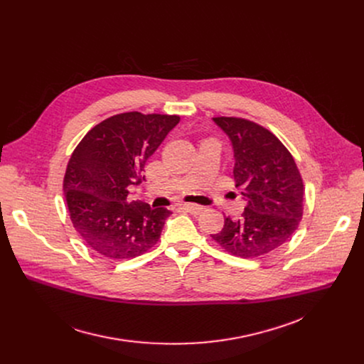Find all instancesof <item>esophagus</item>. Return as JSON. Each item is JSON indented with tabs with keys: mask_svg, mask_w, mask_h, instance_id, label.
Instances as JSON below:
<instances>
[{
	"mask_svg": "<svg viewBox=\"0 0 364 364\" xmlns=\"http://www.w3.org/2000/svg\"><path fill=\"white\" fill-rule=\"evenodd\" d=\"M183 209L191 215H198L203 212V205L200 204H194V203H186L183 204Z\"/></svg>",
	"mask_w": 364,
	"mask_h": 364,
	"instance_id": "1",
	"label": "esophagus"
}]
</instances>
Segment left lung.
Returning a JSON list of instances; mask_svg holds the SVG:
<instances>
[{
  "label": "left lung",
  "instance_id": "1",
  "mask_svg": "<svg viewBox=\"0 0 364 364\" xmlns=\"http://www.w3.org/2000/svg\"><path fill=\"white\" fill-rule=\"evenodd\" d=\"M213 121L232 141L233 177L247 204L239 220L225 218L212 235L226 252L257 257L291 240L304 213V183L287 146L267 128L243 118Z\"/></svg>",
  "mask_w": 364,
  "mask_h": 364
}]
</instances>
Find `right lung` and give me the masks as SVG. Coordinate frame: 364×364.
<instances>
[{"mask_svg":"<svg viewBox=\"0 0 364 364\" xmlns=\"http://www.w3.org/2000/svg\"><path fill=\"white\" fill-rule=\"evenodd\" d=\"M178 122V115L124 112L95 125L75 148L63 180L65 197L73 228L99 255L132 259L159 242L171 212L129 201L128 194Z\"/></svg>","mask_w":364,"mask_h":364,"instance_id":"1","label":"right lung"}]
</instances>
